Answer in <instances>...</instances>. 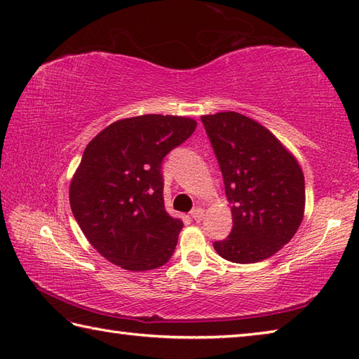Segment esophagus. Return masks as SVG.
<instances>
[{"label": "esophagus", "instance_id": "obj_1", "mask_svg": "<svg viewBox=\"0 0 359 359\" xmlns=\"http://www.w3.org/2000/svg\"><path fill=\"white\" fill-rule=\"evenodd\" d=\"M191 218L196 221V223H199V221L204 219V210H202L201 207L193 208V210H191Z\"/></svg>", "mask_w": 359, "mask_h": 359}]
</instances>
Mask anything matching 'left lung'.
Returning a JSON list of instances; mask_svg holds the SVG:
<instances>
[{
  "instance_id": "1",
  "label": "left lung",
  "mask_w": 359,
  "mask_h": 359,
  "mask_svg": "<svg viewBox=\"0 0 359 359\" xmlns=\"http://www.w3.org/2000/svg\"><path fill=\"white\" fill-rule=\"evenodd\" d=\"M223 174L232 210L229 237L215 242L221 257L254 264L295 236L304 215V175L270 130L236 111L201 116Z\"/></svg>"
}]
</instances>
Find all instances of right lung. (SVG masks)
Masks as SVG:
<instances>
[{
	"instance_id": "right-lung-1",
	"label": "right lung",
	"mask_w": 359,
	"mask_h": 359,
	"mask_svg": "<svg viewBox=\"0 0 359 359\" xmlns=\"http://www.w3.org/2000/svg\"><path fill=\"white\" fill-rule=\"evenodd\" d=\"M194 130L190 117L136 116L113 122L84 149L70 182V208L109 262L144 271L171 259L184 223L165 210L161 163Z\"/></svg>"
}]
</instances>
